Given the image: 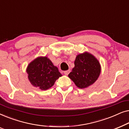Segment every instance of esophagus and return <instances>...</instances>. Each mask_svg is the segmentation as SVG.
<instances>
[{
	"instance_id": "34e87169",
	"label": "esophagus",
	"mask_w": 129,
	"mask_h": 129,
	"mask_svg": "<svg viewBox=\"0 0 129 129\" xmlns=\"http://www.w3.org/2000/svg\"><path fill=\"white\" fill-rule=\"evenodd\" d=\"M70 72V70H66V71H64V74L65 75H68L69 73Z\"/></svg>"
}]
</instances>
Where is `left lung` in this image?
Masks as SVG:
<instances>
[{
  "label": "left lung",
  "mask_w": 129,
  "mask_h": 129,
  "mask_svg": "<svg viewBox=\"0 0 129 129\" xmlns=\"http://www.w3.org/2000/svg\"><path fill=\"white\" fill-rule=\"evenodd\" d=\"M101 72L99 61L88 52L79 54L76 57L75 67L68 76L80 89L89 87L97 80Z\"/></svg>",
  "instance_id": "left-lung-1"
}]
</instances>
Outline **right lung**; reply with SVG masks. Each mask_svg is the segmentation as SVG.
Masks as SVG:
<instances>
[{
    "instance_id": "right-lung-1",
    "label": "right lung",
    "mask_w": 129,
    "mask_h": 129,
    "mask_svg": "<svg viewBox=\"0 0 129 129\" xmlns=\"http://www.w3.org/2000/svg\"><path fill=\"white\" fill-rule=\"evenodd\" d=\"M26 72L33 86L42 90L49 89L61 76L57 68L47 57H38L28 65Z\"/></svg>"
}]
</instances>
